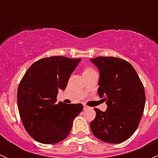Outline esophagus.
I'll use <instances>...</instances> for the list:
<instances>
[{
    "label": "esophagus",
    "instance_id": "34e87169",
    "mask_svg": "<svg viewBox=\"0 0 158 158\" xmlns=\"http://www.w3.org/2000/svg\"><path fill=\"white\" fill-rule=\"evenodd\" d=\"M83 109H88V106H87L86 105H83Z\"/></svg>",
    "mask_w": 158,
    "mask_h": 158
}]
</instances>
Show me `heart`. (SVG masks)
Segmentation results:
<instances>
[{"label":"heart","mask_w":158,"mask_h":158,"mask_svg":"<svg viewBox=\"0 0 158 158\" xmlns=\"http://www.w3.org/2000/svg\"><path fill=\"white\" fill-rule=\"evenodd\" d=\"M95 73V71L92 69V67H85L83 71V75L89 74V73Z\"/></svg>","instance_id":"obj_1"}]
</instances>
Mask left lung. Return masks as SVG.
I'll return each mask as SVG.
<instances>
[{"mask_svg":"<svg viewBox=\"0 0 158 158\" xmlns=\"http://www.w3.org/2000/svg\"><path fill=\"white\" fill-rule=\"evenodd\" d=\"M90 61L99 71L98 94L107 105L105 111L94 109L96 115L90 128L101 141L119 144L128 140L139 125L145 105L144 86L125 60L98 56Z\"/></svg>","mask_w":158,"mask_h":158,"instance_id":"left-lung-1","label":"left lung"}]
</instances>
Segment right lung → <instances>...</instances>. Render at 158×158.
<instances>
[{
	"mask_svg": "<svg viewBox=\"0 0 158 158\" xmlns=\"http://www.w3.org/2000/svg\"><path fill=\"white\" fill-rule=\"evenodd\" d=\"M81 59L51 56L30 66L17 89V106L20 118L30 136L38 142L50 144L67 138L73 120L83 106L56 104L60 89L66 88L70 75Z\"/></svg>",
	"mask_w": 158,
	"mask_h": 158,
	"instance_id": "right-lung-1",
	"label": "right lung"
}]
</instances>
